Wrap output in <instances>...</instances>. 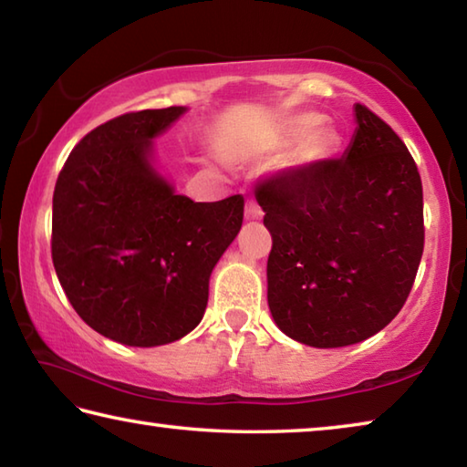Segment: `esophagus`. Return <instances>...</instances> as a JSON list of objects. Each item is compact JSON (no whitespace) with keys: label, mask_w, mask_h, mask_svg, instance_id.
Returning a JSON list of instances; mask_svg holds the SVG:
<instances>
[{"label":"esophagus","mask_w":467,"mask_h":467,"mask_svg":"<svg viewBox=\"0 0 467 467\" xmlns=\"http://www.w3.org/2000/svg\"><path fill=\"white\" fill-rule=\"evenodd\" d=\"M262 214H264L262 208H259V205L253 200L244 203V218H247V220H259V218H262Z\"/></svg>","instance_id":"obj_1"}]
</instances>
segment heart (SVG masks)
<instances>
[{"instance_id": "b5f03b06", "label": "heart", "mask_w": 467, "mask_h": 467, "mask_svg": "<svg viewBox=\"0 0 467 467\" xmlns=\"http://www.w3.org/2000/svg\"><path fill=\"white\" fill-rule=\"evenodd\" d=\"M319 117L317 115H298L295 119L290 121L288 130H286V138H300L306 136V132H311L315 128L319 125ZM331 146V140H329V133L327 131H315L311 137H306L303 141H300L298 148L295 150V154H292V164L295 167H303V164H311L315 161H319V158L327 152Z\"/></svg>"}]
</instances>
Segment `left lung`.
<instances>
[{"instance_id":"obj_1","label":"left lung","mask_w":467,"mask_h":467,"mask_svg":"<svg viewBox=\"0 0 467 467\" xmlns=\"http://www.w3.org/2000/svg\"><path fill=\"white\" fill-rule=\"evenodd\" d=\"M337 161L275 172L257 187L272 234L267 305L284 334L313 348L375 336L404 306L424 249L422 181L389 125L354 105Z\"/></svg>"}]
</instances>
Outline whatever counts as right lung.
I'll return each instance as SVG.
<instances>
[{"label":"right lung","instance_id":"add662e5","mask_svg":"<svg viewBox=\"0 0 467 467\" xmlns=\"http://www.w3.org/2000/svg\"><path fill=\"white\" fill-rule=\"evenodd\" d=\"M187 107L146 109L80 140L53 193V265L76 313L113 342L171 344L202 321L243 195L193 202L156 169L154 141Z\"/></svg>","mask_w":467,"mask_h":467}]
</instances>
